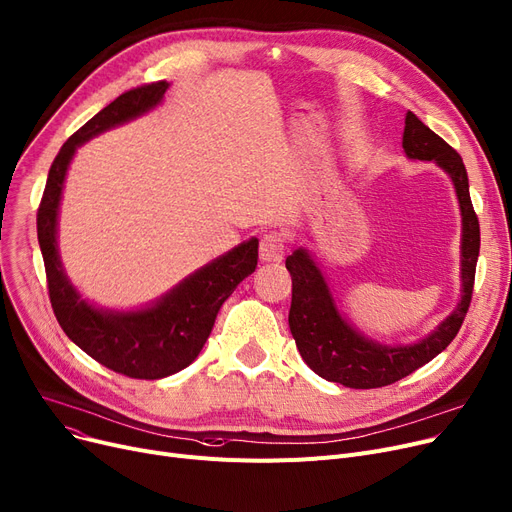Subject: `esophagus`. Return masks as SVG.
Segmentation results:
<instances>
[{"label":"esophagus","mask_w":512,"mask_h":512,"mask_svg":"<svg viewBox=\"0 0 512 512\" xmlns=\"http://www.w3.org/2000/svg\"><path fill=\"white\" fill-rule=\"evenodd\" d=\"M286 253V240L280 232L272 230V232H265L261 242H259V257L261 261L270 263V261H282Z\"/></svg>","instance_id":"1"}]
</instances>
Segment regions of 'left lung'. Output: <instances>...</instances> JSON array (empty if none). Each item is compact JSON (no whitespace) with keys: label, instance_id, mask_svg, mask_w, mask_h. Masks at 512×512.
Instances as JSON below:
<instances>
[{"label":"left lung","instance_id":"8db88e82","mask_svg":"<svg viewBox=\"0 0 512 512\" xmlns=\"http://www.w3.org/2000/svg\"><path fill=\"white\" fill-rule=\"evenodd\" d=\"M402 149L409 159L436 161L450 176L461 205V301L442 324L415 344H380L365 338L340 315L330 286L307 253L297 249L286 257L292 276V303L288 326L303 361L328 382L346 388L369 390L394 384L440 355L459 334L471 305L475 265L479 257V222L469 195V178L461 155L427 128L413 112H407Z\"/></svg>","mask_w":512,"mask_h":512}]
</instances>
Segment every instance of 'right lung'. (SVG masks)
Here are the masks:
<instances>
[{"label": "right lung", "mask_w": 512, "mask_h": 512, "mask_svg": "<svg viewBox=\"0 0 512 512\" xmlns=\"http://www.w3.org/2000/svg\"><path fill=\"white\" fill-rule=\"evenodd\" d=\"M170 83L130 89L103 107L62 145L49 168L37 211V236L43 253L49 301L66 336L97 363L137 380H159L191 365L234 288L257 267L259 240L240 242L184 278L164 297L137 311L93 307L68 280L58 253V213L66 172L76 149L97 134L143 116L164 99Z\"/></svg>", "instance_id": "add662e5"}]
</instances>
